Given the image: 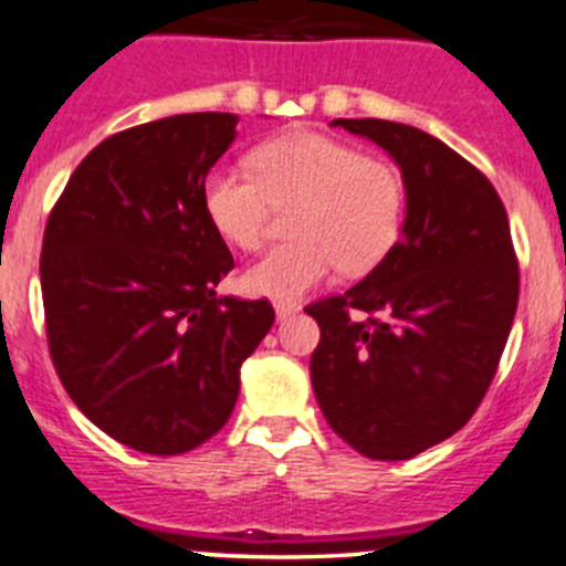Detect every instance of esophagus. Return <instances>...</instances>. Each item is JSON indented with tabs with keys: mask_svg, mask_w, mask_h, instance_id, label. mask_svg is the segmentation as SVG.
<instances>
[{
	"mask_svg": "<svg viewBox=\"0 0 566 566\" xmlns=\"http://www.w3.org/2000/svg\"><path fill=\"white\" fill-rule=\"evenodd\" d=\"M298 313V307H295V304H290V301H279L276 304V318L279 321H287L290 315H295Z\"/></svg>",
	"mask_w": 566,
	"mask_h": 566,
	"instance_id": "34e87169",
	"label": "esophagus"
}]
</instances>
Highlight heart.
<instances>
[{
  "instance_id": "obj_1",
  "label": "heart",
  "mask_w": 566,
  "mask_h": 566,
  "mask_svg": "<svg viewBox=\"0 0 566 566\" xmlns=\"http://www.w3.org/2000/svg\"><path fill=\"white\" fill-rule=\"evenodd\" d=\"M251 172L214 167L206 176V220L229 245L253 251L273 206H290L293 242L271 248L245 273L242 287L273 301H295L337 268L366 273L399 240L405 187L394 164L360 156L324 134H287L251 153Z\"/></svg>"
}]
</instances>
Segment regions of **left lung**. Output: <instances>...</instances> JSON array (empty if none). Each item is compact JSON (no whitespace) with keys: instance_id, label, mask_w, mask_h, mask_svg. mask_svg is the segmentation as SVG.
Returning <instances> with one entry per match:
<instances>
[{"instance_id":"obj_1","label":"left lung","mask_w":566,"mask_h":566,"mask_svg":"<svg viewBox=\"0 0 566 566\" xmlns=\"http://www.w3.org/2000/svg\"><path fill=\"white\" fill-rule=\"evenodd\" d=\"M382 147L405 184L402 237L343 295L315 301L310 360L332 430L374 461H408L461 430L497 374L520 273L497 189L413 125L332 119Z\"/></svg>"}]
</instances>
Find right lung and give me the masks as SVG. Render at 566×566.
Masks as SVG:
<instances>
[{
    "label": "right lung",
    "instance_id": "add662e5",
    "mask_svg": "<svg viewBox=\"0 0 566 566\" xmlns=\"http://www.w3.org/2000/svg\"><path fill=\"white\" fill-rule=\"evenodd\" d=\"M237 116H164L99 142L44 231L41 293L55 371L88 421L130 450L181 455L229 421L271 301L214 287L234 268L206 220V176Z\"/></svg>",
    "mask_w": 566,
    "mask_h": 566
}]
</instances>
